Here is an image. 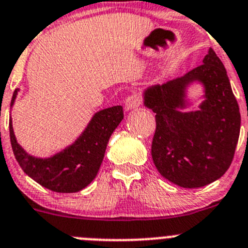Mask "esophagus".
<instances>
[{
  "mask_svg": "<svg viewBox=\"0 0 248 248\" xmlns=\"http://www.w3.org/2000/svg\"><path fill=\"white\" fill-rule=\"evenodd\" d=\"M142 96H140V94H137V93H133V94H131V95L126 99V101H124V108H126V110H132V108H138V106L142 105Z\"/></svg>",
  "mask_w": 248,
  "mask_h": 248,
  "instance_id": "1",
  "label": "esophagus"
}]
</instances>
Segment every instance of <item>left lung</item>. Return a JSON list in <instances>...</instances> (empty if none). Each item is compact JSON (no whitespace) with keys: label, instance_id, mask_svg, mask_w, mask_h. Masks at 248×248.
Returning a JSON list of instances; mask_svg holds the SVG:
<instances>
[{"label":"left lung","instance_id":"left-lung-1","mask_svg":"<svg viewBox=\"0 0 248 248\" xmlns=\"http://www.w3.org/2000/svg\"><path fill=\"white\" fill-rule=\"evenodd\" d=\"M200 80L206 100L200 110L181 113L184 88ZM144 104L155 113L152 158L161 176L184 188L220 179L232 163L241 115L226 69L213 48L203 63L177 79L147 89Z\"/></svg>","mask_w":248,"mask_h":248}]
</instances>
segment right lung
<instances>
[{"label": "right lung", "instance_id": "add662e5", "mask_svg": "<svg viewBox=\"0 0 248 248\" xmlns=\"http://www.w3.org/2000/svg\"><path fill=\"white\" fill-rule=\"evenodd\" d=\"M18 89L15 90L13 105ZM124 120L122 106L104 108L94 115L82 136L72 145L47 159L29 155L20 148L9 120V138L18 164L28 176L45 188L73 193L87 187L100 169L110 136Z\"/></svg>", "mask_w": 248, "mask_h": 248}]
</instances>
